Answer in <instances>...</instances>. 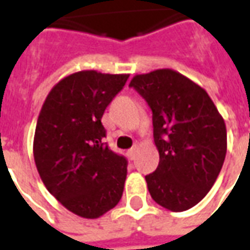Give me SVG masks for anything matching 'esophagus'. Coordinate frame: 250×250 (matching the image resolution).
I'll return each instance as SVG.
<instances>
[{
	"label": "esophagus",
	"mask_w": 250,
	"mask_h": 250,
	"mask_svg": "<svg viewBox=\"0 0 250 250\" xmlns=\"http://www.w3.org/2000/svg\"><path fill=\"white\" fill-rule=\"evenodd\" d=\"M138 148H139V147L135 145V146L132 147V148H130V150L127 151V155H128L131 159H134V158H135V155H136V152H138Z\"/></svg>",
	"instance_id": "1"
}]
</instances>
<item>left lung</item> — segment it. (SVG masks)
<instances>
[{
    "instance_id": "obj_1",
    "label": "left lung",
    "mask_w": 250,
    "mask_h": 250,
    "mask_svg": "<svg viewBox=\"0 0 250 250\" xmlns=\"http://www.w3.org/2000/svg\"><path fill=\"white\" fill-rule=\"evenodd\" d=\"M130 87L152 111L159 165L146 175L151 198L171 211L193 208L209 193L225 161L224 118L204 88L168 68L136 75Z\"/></svg>"
}]
</instances>
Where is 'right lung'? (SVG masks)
Returning <instances> with one entry per match:
<instances>
[{
    "label": "right lung",
    "mask_w": 250,
    "mask_h": 250,
    "mask_svg": "<svg viewBox=\"0 0 250 250\" xmlns=\"http://www.w3.org/2000/svg\"><path fill=\"white\" fill-rule=\"evenodd\" d=\"M130 75L75 72L52 88L36 125L33 155L48 191L83 218H99L122 198L127 159L103 142L102 116Z\"/></svg>",
    "instance_id": "add662e5"
}]
</instances>
